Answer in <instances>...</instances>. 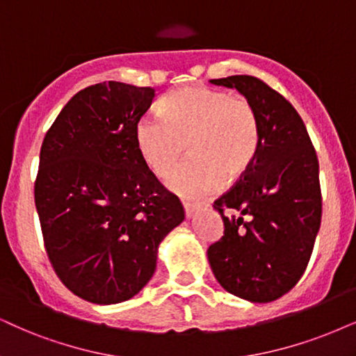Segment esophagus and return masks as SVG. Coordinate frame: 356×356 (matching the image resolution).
<instances>
[{"label":"esophagus","mask_w":356,"mask_h":356,"mask_svg":"<svg viewBox=\"0 0 356 356\" xmlns=\"http://www.w3.org/2000/svg\"><path fill=\"white\" fill-rule=\"evenodd\" d=\"M207 204H188V202H184V211H186V217L192 218L193 213H195L199 209H204Z\"/></svg>","instance_id":"1"}]
</instances>
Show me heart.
Returning a JSON list of instances; mask_svg holds the SVG:
<instances>
[{
  "label": "heart",
  "instance_id": "b5f03b06",
  "mask_svg": "<svg viewBox=\"0 0 356 356\" xmlns=\"http://www.w3.org/2000/svg\"><path fill=\"white\" fill-rule=\"evenodd\" d=\"M161 116L136 124V147L152 174L163 177L187 147L188 159L172 169L165 186L182 197H202L232 184L254 163L261 126L243 97L209 87L175 90L161 102Z\"/></svg>",
  "mask_w": 356,
  "mask_h": 356
}]
</instances>
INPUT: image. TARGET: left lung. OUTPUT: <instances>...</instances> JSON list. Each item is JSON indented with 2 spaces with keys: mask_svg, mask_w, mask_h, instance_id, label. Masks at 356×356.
<instances>
[{
  "mask_svg": "<svg viewBox=\"0 0 356 356\" xmlns=\"http://www.w3.org/2000/svg\"><path fill=\"white\" fill-rule=\"evenodd\" d=\"M210 83L238 90L254 106L261 145L236 186L215 200L225 230L207 256L225 291L271 302L298 284L321 228L317 154L296 108L259 79L232 75Z\"/></svg>",
  "mask_w": 356,
  "mask_h": 356,
  "instance_id": "left-lung-1",
  "label": "left lung"
}]
</instances>
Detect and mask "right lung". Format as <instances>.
Returning a JSON list of instances; mask_svg holds the SVG:
<instances>
[{"label": "right lung", "mask_w": 356, "mask_h": 356, "mask_svg": "<svg viewBox=\"0 0 356 356\" xmlns=\"http://www.w3.org/2000/svg\"><path fill=\"white\" fill-rule=\"evenodd\" d=\"M156 90L121 82L80 90L42 141L34 184L44 246L60 281L93 304L134 298L161 241L184 220L136 147Z\"/></svg>", "instance_id": "right-lung-1"}]
</instances>
